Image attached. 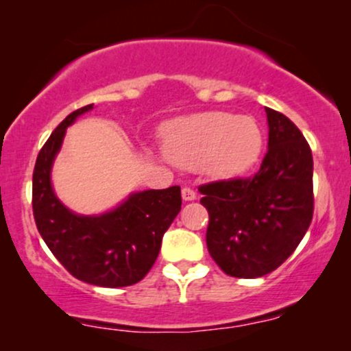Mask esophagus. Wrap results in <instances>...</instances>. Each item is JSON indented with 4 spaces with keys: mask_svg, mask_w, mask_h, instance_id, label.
<instances>
[{
    "mask_svg": "<svg viewBox=\"0 0 351 351\" xmlns=\"http://www.w3.org/2000/svg\"><path fill=\"white\" fill-rule=\"evenodd\" d=\"M181 198H183V201H195L196 199L195 189L184 186L183 189H181Z\"/></svg>",
    "mask_w": 351,
    "mask_h": 351,
    "instance_id": "34e87169",
    "label": "esophagus"
}]
</instances>
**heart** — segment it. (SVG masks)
Instances as JSON below:
<instances>
[{
  "label": "heart",
  "instance_id": "b5f03b06",
  "mask_svg": "<svg viewBox=\"0 0 351 351\" xmlns=\"http://www.w3.org/2000/svg\"><path fill=\"white\" fill-rule=\"evenodd\" d=\"M263 147V130L249 115L201 112L173 120L163 130V153L170 162L221 181L251 170Z\"/></svg>",
  "mask_w": 351,
  "mask_h": 351
}]
</instances>
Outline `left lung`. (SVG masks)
<instances>
[{
  "label": "left lung",
  "instance_id": "1",
  "mask_svg": "<svg viewBox=\"0 0 351 351\" xmlns=\"http://www.w3.org/2000/svg\"><path fill=\"white\" fill-rule=\"evenodd\" d=\"M267 153L247 180L199 188L208 209V251L228 276L256 279L295 251L313 215V160L295 123L265 107Z\"/></svg>",
  "mask_w": 351,
  "mask_h": 351
}]
</instances>
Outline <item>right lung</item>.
Wrapping results in <instances>:
<instances>
[{
  "label": "right lung",
  "mask_w": 351,
  "mask_h": 351,
  "mask_svg": "<svg viewBox=\"0 0 351 351\" xmlns=\"http://www.w3.org/2000/svg\"><path fill=\"white\" fill-rule=\"evenodd\" d=\"M94 104L72 112L39 152L33 173L34 221L44 243L75 279L99 287H127L147 276L163 234L181 209V189L135 191L100 215H79L56 195L52 167L67 128Z\"/></svg>",
  "instance_id": "add662e5"
}]
</instances>
